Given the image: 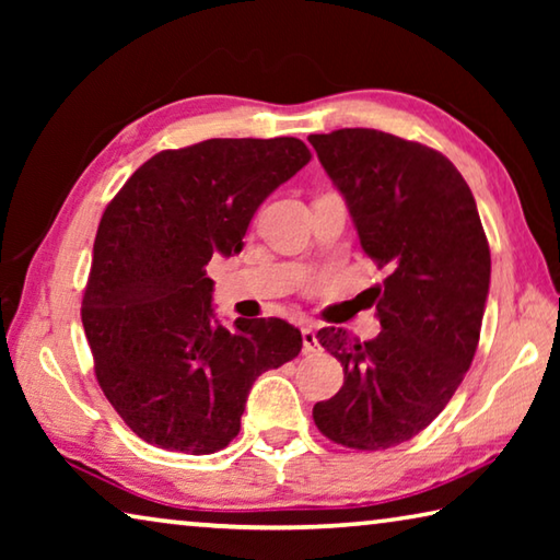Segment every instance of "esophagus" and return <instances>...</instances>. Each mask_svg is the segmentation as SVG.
Instances as JSON below:
<instances>
[{"label":"esophagus","instance_id":"obj_1","mask_svg":"<svg viewBox=\"0 0 560 560\" xmlns=\"http://www.w3.org/2000/svg\"><path fill=\"white\" fill-rule=\"evenodd\" d=\"M301 338H303V350L306 353H316V350H320V343L316 338V328L314 326H303L301 328Z\"/></svg>","mask_w":560,"mask_h":560}]
</instances>
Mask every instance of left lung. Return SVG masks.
<instances>
[{"label":"left lung","mask_w":560,"mask_h":560,"mask_svg":"<svg viewBox=\"0 0 560 560\" xmlns=\"http://www.w3.org/2000/svg\"><path fill=\"white\" fill-rule=\"evenodd\" d=\"M346 197L363 252L387 279L375 289L377 338L320 328L343 387L314 405L316 428L348 450L412 440L452 400L479 346L491 257L477 202L438 150L373 128L308 136Z\"/></svg>","instance_id":"1"}]
</instances>
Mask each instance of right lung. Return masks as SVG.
I'll use <instances>...</instances> for the list:
<instances>
[{
    "label": "right lung",
    "instance_id": "right-lung-1",
    "mask_svg": "<svg viewBox=\"0 0 560 560\" xmlns=\"http://www.w3.org/2000/svg\"><path fill=\"white\" fill-rule=\"evenodd\" d=\"M311 160L299 138H212L140 165L101 217L81 320L122 422L160 450L212 454L252 385L299 355L281 318L212 324V254L242 252L257 207Z\"/></svg>",
    "mask_w": 560,
    "mask_h": 560
}]
</instances>
